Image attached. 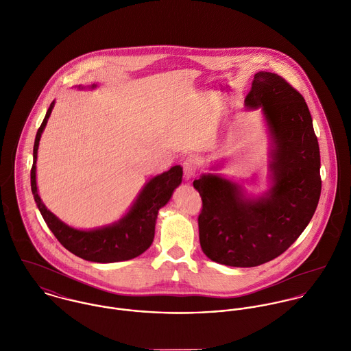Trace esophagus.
<instances>
[{
  "instance_id": "obj_1",
  "label": "esophagus",
  "mask_w": 351,
  "mask_h": 351,
  "mask_svg": "<svg viewBox=\"0 0 351 351\" xmlns=\"http://www.w3.org/2000/svg\"><path fill=\"white\" fill-rule=\"evenodd\" d=\"M197 168H198V158L194 154L187 156L183 161V171H184L186 179L194 178L197 173Z\"/></svg>"
}]
</instances>
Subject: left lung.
I'll list each match as a JSON object with an SVG mask.
<instances>
[{
	"label": "left lung",
	"mask_w": 351,
	"mask_h": 351,
	"mask_svg": "<svg viewBox=\"0 0 351 351\" xmlns=\"http://www.w3.org/2000/svg\"><path fill=\"white\" fill-rule=\"evenodd\" d=\"M244 103L262 107L269 125L270 190L245 197L241 186L214 173L193 183L202 198L201 248L232 267L261 266L283 254L309 223L322 191L320 150L302 95L278 74L259 71Z\"/></svg>",
	"instance_id": "left-lung-1"
}]
</instances>
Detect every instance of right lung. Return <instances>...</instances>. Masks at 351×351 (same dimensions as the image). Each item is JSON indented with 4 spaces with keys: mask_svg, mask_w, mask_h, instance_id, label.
Segmentation results:
<instances>
[{
    "mask_svg": "<svg viewBox=\"0 0 351 351\" xmlns=\"http://www.w3.org/2000/svg\"><path fill=\"white\" fill-rule=\"evenodd\" d=\"M96 85H92L95 88ZM50 104L46 117L36 133L34 143V164L31 168V190L36 206L58 241L75 256L97 263H114L140 256L153 243L158 210L168 204L173 190L182 183L183 168L172 167L169 171L150 179L141 190L136 202L119 221L90 229H74L56 217L42 202L36 187V158L40 136L53 111Z\"/></svg>",
    "mask_w": 351,
    "mask_h": 351,
    "instance_id": "right-lung-1",
    "label": "right lung"
}]
</instances>
